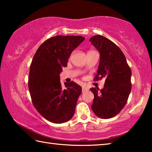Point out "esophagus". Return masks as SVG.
Returning a JSON list of instances; mask_svg holds the SVG:
<instances>
[{
    "instance_id": "obj_1",
    "label": "esophagus",
    "mask_w": 152,
    "mask_h": 152,
    "mask_svg": "<svg viewBox=\"0 0 152 152\" xmlns=\"http://www.w3.org/2000/svg\"><path fill=\"white\" fill-rule=\"evenodd\" d=\"M88 91V88H86V86H82V92H85Z\"/></svg>"
}]
</instances>
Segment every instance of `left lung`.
<instances>
[{"label": "left lung", "instance_id": "1", "mask_svg": "<svg viewBox=\"0 0 152 152\" xmlns=\"http://www.w3.org/2000/svg\"><path fill=\"white\" fill-rule=\"evenodd\" d=\"M100 53V62L94 80L105 79L104 88H92L94 100L91 106L94 114L110 119L119 113L127 103L132 90V70L125 56L118 46L104 36L90 39Z\"/></svg>", "mask_w": 152, "mask_h": 152}]
</instances>
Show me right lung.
<instances>
[{"mask_svg": "<svg viewBox=\"0 0 152 152\" xmlns=\"http://www.w3.org/2000/svg\"><path fill=\"white\" fill-rule=\"evenodd\" d=\"M85 39L82 36L58 35L39 46L30 66L28 86L33 106L50 122L62 123L75 113L82 87L75 82H65L60 74L67 66L72 51Z\"/></svg>", "mask_w": 152, "mask_h": 152, "instance_id": "add662e5", "label": "right lung"}]
</instances>
